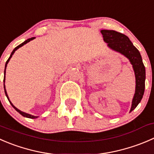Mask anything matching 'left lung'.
Segmentation results:
<instances>
[{
    "label": "left lung",
    "instance_id": "left-lung-1",
    "mask_svg": "<svg viewBox=\"0 0 154 154\" xmlns=\"http://www.w3.org/2000/svg\"><path fill=\"white\" fill-rule=\"evenodd\" d=\"M104 41L110 50L127 58L132 65L135 77V92L132 101L130 112L138 106L144 95L145 88V67L138 49L129 37L113 30H101Z\"/></svg>",
    "mask_w": 154,
    "mask_h": 154
}]
</instances>
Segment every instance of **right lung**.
<instances>
[{"instance_id": "add662e5", "label": "right lung", "mask_w": 154, "mask_h": 154, "mask_svg": "<svg viewBox=\"0 0 154 154\" xmlns=\"http://www.w3.org/2000/svg\"><path fill=\"white\" fill-rule=\"evenodd\" d=\"M34 38H35V37H31V38H29V39L26 40V41H24L23 43H22V44H19V46H17V47H16V48H15L14 50H13V52H12V53H11V55H10V58H9V59H7V62H6V64H5V69H4V92H5V95H6V96H7V99H8V100H9V101H10V104H11V105L13 106V108H14L15 110H16V111H17V112H19V113H20V114L22 115V116H23V117H27V118H30V119H36V118H37V117H36V116H33V115H31V114H29V113H25V112H23V111H21V110H19V109H18L17 107H15V106L13 105V104H12V102H11V101H10V98H9V97H8V95H7V90H6V88H5V84H4V83H5V74H6V68H7V64H8V62H10V59H11V58H12V56H13V55L14 54V53H15V52L16 51V50H18V49H19V48H20V47H22V46H24V45H25V44H26L27 43L30 42V41H32V40H34Z\"/></svg>"}]
</instances>
